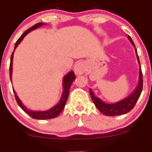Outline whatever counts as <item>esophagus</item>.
<instances>
[{
  "mask_svg": "<svg viewBox=\"0 0 152 152\" xmlns=\"http://www.w3.org/2000/svg\"><path fill=\"white\" fill-rule=\"evenodd\" d=\"M86 69V65H85L84 63L82 62V61H79L76 64V66L74 67L75 74L77 75V76L83 75L85 73Z\"/></svg>",
  "mask_w": 152,
  "mask_h": 152,
  "instance_id": "obj_1",
  "label": "esophagus"
}]
</instances>
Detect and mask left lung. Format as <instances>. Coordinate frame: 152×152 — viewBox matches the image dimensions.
I'll return each instance as SVG.
<instances>
[{"mask_svg":"<svg viewBox=\"0 0 152 152\" xmlns=\"http://www.w3.org/2000/svg\"><path fill=\"white\" fill-rule=\"evenodd\" d=\"M128 39L130 41L132 45L136 48L135 45H134L133 42H132V39L130 36H127ZM136 57H137L138 63L139 64V82H138V85L136 86V89L134 90L129 96H127L124 99L121 100L120 102H117L116 103H106V102H103L101 98L95 96V93L93 92L92 90L89 88V92L91 98L92 99L93 102L95 104V107H96L98 110L100 112H102L103 114L106 116H117V115H122V114H125L128 112L130 111L134 106L136 105V102L139 99V96H140L142 91V86H143V79H142V69H141L140 62H139V56L137 54V50L136 48Z\"/></svg>","mask_w":152,"mask_h":152,"instance_id":"left-lung-1","label":"left lung"}]
</instances>
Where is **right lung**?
Listing matches in <instances>:
<instances>
[{"instance_id": "obj_1", "label": "right lung", "mask_w": 152, "mask_h": 152, "mask_svg": "<svg viewBox=\"0 0 152 152\" xmlns=\"http://www.w3.org/2000/svg\"><path fill=\"white\" fill-rule=\"evenodd\" d=\"M43 25H46L45 23H39L34 25L33 26H32L31 28H28V30H26L21 36L20 37V39L16 41V44H15L14 50H13V52L12 53L11 57H10V81L12 83V73H13V54H14V50L16 48V47L18 46L19 44H20V42L23 41V39H24V37L27 35L28 33H29L32 30H35L36 28H38L39 27H41ZM75 79H76V76H75L73 71H70L67 74H66L64 76V79H63V93L62 95H61V98L60 99L59 102L54 106L53 107H51L50 109L48 110H44V111H34V110H30L27 108L25 105L23 104V102H21V100L19 98V97L16 95V91L14 89L13 90V92H14L15 98H16V102L18 104L19 106L23 109L24 111L26 113H28V115L31 117H32L33 119H36V120H48V119H52L55 118L57 116L59 115L60 113H61L63 110H64L65 104L66 103V101H67L68 95H69V88L71 87V85L73 83V82L74 81Z\"/></svg>"}]
</instances>
